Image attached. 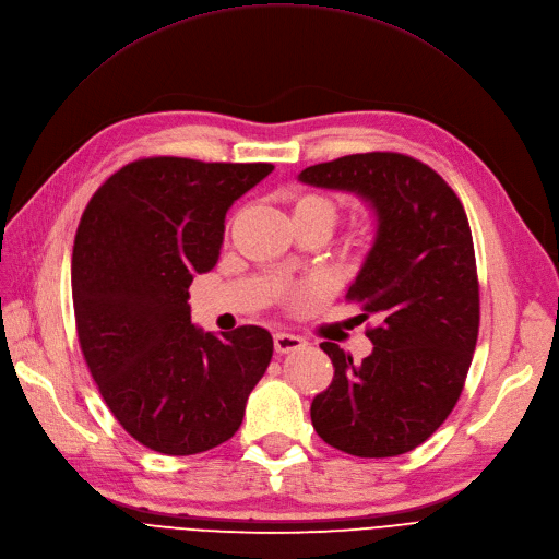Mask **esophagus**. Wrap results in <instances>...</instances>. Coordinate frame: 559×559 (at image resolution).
Returning a JSON list of instances; mask_svg holds the SVG:
<instances>
[{
	"label": "esophagus",
	"mask_w": 559,
	"mask_h": 559,
	"mask_svg": "<svg viewBox=\"0 0 559 559\" xmlns=\"http://www.w3.org/2000/svg\"><path fill=\"white\" fill-rule=\"evenodd\" d=\"M273 341H275V350L282 355L305 348V338L296 336V334H288V332H277Z\"/></svg>",
	"instance_id": "34e87169"
}]
</instances>
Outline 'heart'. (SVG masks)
<instances>
[{
    "label": "heart",
    "instance_id": "b5f03b06",
    "mask_svg": "<svg viewBox=\"0 0 559 559\" xmlns=\"http://www.w3.org/2000/svg\"><path fill=\"white\" fill-rule=\"evenodd\" d=\"M294 214H300V216H313V218H321L323 223L334 225L336 221V204L325 198V195H316V193H307V195H300L296 200V206H294Z\"/></svg>",
    "mask_w": 559,
    "mask_h": 559
}]
</instances>
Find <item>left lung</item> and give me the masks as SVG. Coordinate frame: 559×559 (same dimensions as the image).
<instances>
[{"mask_svg":"<svg viewBox=\"0 0 559 559\" xmlns=\"http://www.w3.org/2000/svg\"><path fill=\"white\" fill-rule=\"evenodd\" d=\"M309 186L359 195L376 214V241L345 300L380 323L355 364L336 343L321 348L332 384L313 397L325 443L355 457H395L437 432L464 389L480 328V286L468 218L430 168L395 152H366L305 168Z\"/></svg>","mask_w":559,"mask_h":559,"instance_id":"left-lung-1","label":"left lung"}]
</instances>
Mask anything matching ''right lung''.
Here are the masks:
<instances>
[{"label":"right lung","instance_id":"obj_1","mask_svg":"<svg viewBox=\"0 0 559 559\" xmlns=\"http://www.w3.org/2000/svg\"><path fill=\"white\" fill-rule=\"evenodd\" d=\"M273 168L141 158L99 186L76 227L79 345L104 403L156 453L195 455L231 439L271 364L269 330L195 328L189 286L218 263L229 206Z\"/></svg>","mask_w":559,"mask_h":559}]
</instances>
